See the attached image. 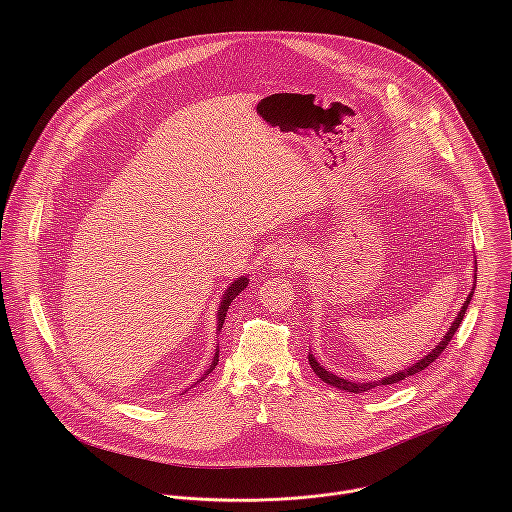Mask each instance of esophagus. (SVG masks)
I'll list each match as a JSON object with an SVG mask.
<instances>
[{
  "instance_id": "1",
  "label": "esophagus",
  "mask_w": 512,
  "mask_h": 512,
  "mask_svg": "<svg viewBox=\"0 0 512 512\" xmlns=\"http://www.w3.org/2000/svg\"><path fill=\"white\" fill-rule=\"evenodd\" d=\"M297 262V252L290 242H280L274 246L272 252V264L276 268H292Z\"/></svg>"
}]
</instances>
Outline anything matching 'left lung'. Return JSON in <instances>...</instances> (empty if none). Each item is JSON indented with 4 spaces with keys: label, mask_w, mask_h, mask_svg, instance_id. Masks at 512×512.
Wrapping results in <instances>:
<instances>
[{
    "label": "left lung",
    "mask_w": 512,
    "mask_h": 512,
    "mask_svg": "<svg viewBox=\"0 0 512 512\" xmlns=\"http://www.w3.org/2000/svg\"><path fill=\"white\" fill-rule=\"evenodd\" d=\"M471 297H473V293L467 297V301L463 303V307H461V311L457 313V317H455V321H453V325H451V329L445 333V337H443V341L439 343L438 347L428 355V357H424L422 361H418L416 365L408 366V368H404L402 372H396V374H392V376H386L384 380H378V382H365V384H357V382H349V380H345V378H341V376H337V374H331L329 370H325L323 366L319 365L311 355H307V359H309V365L313 368V372L323 380V382H327V384H331V386H335V388H341V390H347V392H355V394H363V392H368V390H372V388H376V386H386V384H396V382H400V380H406L408 376H414V374H418V372H422L424 368H428V366L432 365L436 359H438L439 355L443 353V349L449 345V341L453 339V335H455V331H457V327H459V323L463 321V315H465V311H467V305H469V301H471Z\"/></svg>",
    "instance_id": "8db88e82"
}]
</instances>
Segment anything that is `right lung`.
I'll return each instance as SVG.
<instances>
[{
    "label": "right lung",
    "instance_id": "1",
    "mask_svg": "<svg viewBox=\"0 0 512 512\" xmlns=\"http://www.w3.org/2000/svg\"><path fill=\"white\" fill-rule=\"evenodd\" d=\"M246 286H248V278H240V280H236L234 284H230V286H228V290L224 292V297H222L219 307V331L222 329V323H224V317H226L228 305L232 303V299H234L238 293L242 292ZM217 363H219V351H217V355H215V359H213V365H211V368L207 370V374L217 366ZM207 374H205V376H207ZM205 376H203V378H205ZM203 378H201V380H203Z\"/></svg>",
    "mask_w": 512,
    "mask_h": 512
}]
</instances>
